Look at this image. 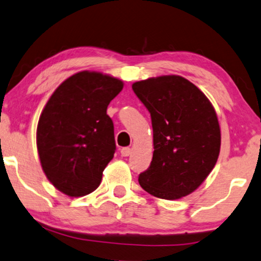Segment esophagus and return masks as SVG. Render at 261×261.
Wrapping results in <instances>:
<instances>
[{"label":"esophagus","instance_id":"34e87169","mask_svg":"<svg viewBox=\"0 0 261 261\" xmlns=\"http://www.w3.org/2000/svg\"><path fill=\"white\" fill-rule=\"evenodd\" d=\"M120 153H122V156L124 157H127L131 155V149L130 148H123L122 150H120Z\"/></svg>","mask_w":261,"mask_h":261}]
</instances>
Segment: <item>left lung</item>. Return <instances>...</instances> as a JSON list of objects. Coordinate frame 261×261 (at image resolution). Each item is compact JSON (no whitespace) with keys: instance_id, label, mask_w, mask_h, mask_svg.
<instances>
[{"instance_id":"left-lung-1","label":"left lung","mask_w":261,"mask_h":261,"mask_svg":"<svg viewBox=\"0 0 261 261\" xmlns=\"http://www.w3.org/2000/svg\"><path fill=\"white\" fill-rule=\"evenodd\" d=\"M151 116L153 155L138 176L146 193L164 200L189 195L215 167L221 131L212 102L199 87L179 75L132 84Z\"/></svg>"}]
</instances>
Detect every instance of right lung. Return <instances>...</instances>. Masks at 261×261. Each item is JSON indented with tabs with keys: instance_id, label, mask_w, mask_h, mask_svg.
<instances>
[{
	"instance_id": "add662e5",
	"label": "right lung",
	"mask_w": 261,
	"mask_h": 261,
	"mask_svg": "<svg viewBox=\"0 0 261 261\" xmlns=\"http://www.w3.org/2000/svg\"><path fill=\"white\" fill-rule=\"evenodd\" d=\"M122 80L82 71L58 86L43 108L36 129L42 170L58 190L71 197L94 192L116 150L110 101Z\"/></svg>"
}]
</instances>
